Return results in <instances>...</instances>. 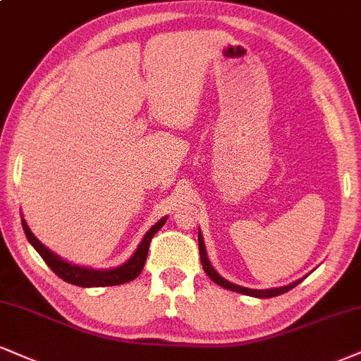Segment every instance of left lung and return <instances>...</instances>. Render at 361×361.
<instances>
[{"instance_id":"left-lung-1","label":"left lung","mask_w":361,"mask_h":361,"mask_svg":"<svg viewBox=\"0 0 361 361\" xmlns=\"http://www.w3.org/2000/svg\"><path fill=\"white\" fill-rule=\"evenodd\" d=\"M198 247H200V260H202V266H203V269H205L207 276L210 277V279L214 281L215 284L222 286V288L228 289V290H233V293H240V294H245V296L262 298V299L264 298H274V296H279V294L288 293V290H290L293 288H296L299 282L305 279V277H302V279H298V281L290 282V284H288V286H282V288H274V289H249V288H242V286L233 284V282L224 279V277L215 271L214 266H212L210 260H208V255H207V249H205V242H203L202 230H198Z\"/></svg>"}]
</instances>
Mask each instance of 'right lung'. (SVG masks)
<instances>
[{"instance_id": "add662e5", "label": "right lung", "mask_w": 361, "mask_h": 361, "mask_svg": "<svg viewBox=\"0 0 361 361\" xmlns=\"http://www.w3.org/2000/svg\"><path fill=\"white\" fill-rule=\"evenodd\" d=\"M168 216H163L156 222L153 227L146 232V235L142 237V240L139 242L137 249L134 250V254L126 260L121 266L112 267V269H92L85 266H77V264L68 262L56 255L55 252H51L49 247H45L33 235V232L30 230L27 220L21 219V225H23L25 235H27L28 242L35 247V250L42 255V259L45 260L47 266L55 272L60 279L73 286H80V288H104V286H117L129 282L141 274L142 267H145L147 250H149L151 238L154 237V233L166 224Z\"/></svg>"}]
</instances>
